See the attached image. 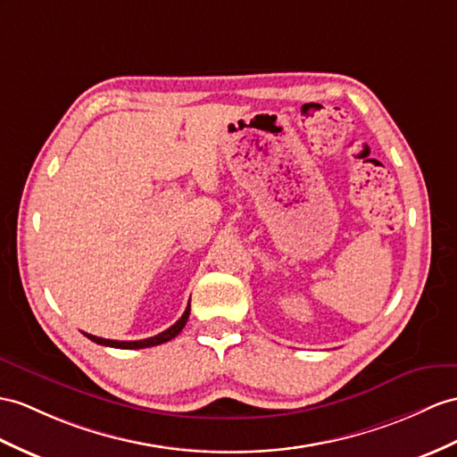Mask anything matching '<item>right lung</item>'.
Returning a JSON list of instances; mask_svg holds the SVG:
<instances>
[{"instance_id":"1","label":"right lung","mask_w":457,"mask_h":457,"mask_svg":"<svg viewBox=\"0 0 457 457\" xmlns=\"http://www.w3.org/2000/svg\"><path fill=\"white\" fill-rule=\"evenodd\" d=\"M187 318H190V304H187L182 318L178 320L174 326H170L169 329H164L162 333H159V336L147 337V339H139V341H114V339H104V337L91 336V333H85V336L91 339V341L98 343V345H104V347H114V349H145V347H154V345H161V343H166V341L174 339L178 333L184 329Z\"/></svg>"}]
</instances>
